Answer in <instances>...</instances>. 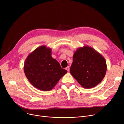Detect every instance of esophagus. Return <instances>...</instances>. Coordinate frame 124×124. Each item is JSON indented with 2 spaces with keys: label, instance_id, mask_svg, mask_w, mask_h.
I'll return each instance as SVG.
<instances>
[{
  "label": "esophagus",
  "instance_id": "esophagus-1",
  "mask_svg": "<svg viewBox=\"0 0 124 124\" xmlns=\"http://www.w3.org/2000/svg\"><path fill=\"white\" fill-rule=\"evenodd\" d=\"M66 70H67V71H68V72H69V70H70V67H69V66H67V67L66 68Z\"/></svg>",
  "mask_w": 124,
  "mask_h": 124
}]
</instances>
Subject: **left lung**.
<instances>
[{
  "label": "left lung",
  "mask_w": 124,
  "mask_h": 124,
  "mask_svg": "<svg viewBox=\"0 0 124 124\" xmlns=\"http://www.w3.org/2000/svg\"><path fill=\"white\" fill-rule=\"evenodd\" d=\"M107 69L105 58L93 48L84 46L74 52L70 72L83 87L91 88L102 80Z\"/></svg>",
  "instance_id": "left-lung-1"
}]
</instances>
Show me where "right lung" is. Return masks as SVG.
I'll return each mask as SVG.
<instances>
[{
  "instance_id": "right-lung-1",
  "label": "right lung",
  "mask_w": 124,
  "mask_h": 124,
  "mask_svg": "<svg viewBox=\"0 0 124 124\" xmlns=\"http://www.w3.org/2000/svg\"><path fill=\"white\" fill-rule=\"evenodd\" d=\"M51 49L41 46L26 58L24 72L29 82L35 87L43 91L53 89L67 71L61 68L51 56Z\"/></svg>"
}]
</instances>
